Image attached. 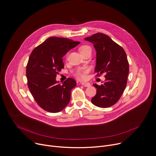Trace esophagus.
<instances>
[{
	"instance_id": "1",
	"label": "esophagus",
	"mask_w": 156,
	"mask_h": 156,
	"mask_svg": "<svg viewBox=\"0 0 156 156\" xmlns=\"http://www.w3.org/2000/svg\"><path fill=\"white\" fill-rule=\"evenodd\" d=\"M83 86H84V87H89V86H90V84L89 83H85V82H82L81 83Z\"/></svg>"
}]
</instances>
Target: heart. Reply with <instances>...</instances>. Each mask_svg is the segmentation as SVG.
<instances>
[{
    "label": "heart",
    "instance_id": "b5f03b06",
    "mask_svg": "<svg viewBox=\"0 0 156 156\" xmlns=\"http://www.w3.org/2000/svg\"><path fill=\"white\" fill-rule=\"evenodd\" d=\"M88 50H90L92 51V49L90 48V46H88V45H83L82 46L80 47V53H83V52H85L86 51H88ZM89 72V69L88 67H83L81 69H79L78 70L75 75V76L78 78V79H80V80H84L86 78V75Z\"/></svg>",
    "mask_w": 156,
    "mask_h": 156
}]
</instances>
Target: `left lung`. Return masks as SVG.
I'll return each instance as SVG.
<instances>
[{
	"instance_id": "8db88e82",
	"label": "left lung",
	"mask_w": 156,
	"mask_h": 156,
	"mask_svg": "<svg viewBox=\"0 0 156 156\" xmlns=\"http://www.w3.org/2000/svg\"><path fill=\"white\" fill-rule=\"evenodd\" d=\"M84 39L94 44L97 52L96 76L105 74V81L101 85L93 84L97 93L91 101L98 107H110L118 101L126 87L129 72L126 53L104 34L97 33Z\"/></svg>"
}]
</instances>
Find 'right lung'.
<instances>
[{
  "instance_id": "1",
  "label": "right lung",
  "mask_w": 156,
  "mask_h": 156,
  "mask_svg": "<svg viewBox=\"0 0 156 156\" xmlns=\"http://www.w3.org/2000/svg\"><path fill=\"white\" fill-rule=\"evenodd\" d=\"M80 43L52 37L32 51L26 66L27 85L34 100L44 110L58 113L69 104L76 81L68 78L61 84L56 77L64 68L62 58Z\"/></svg>"
}]
</instances>
